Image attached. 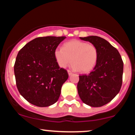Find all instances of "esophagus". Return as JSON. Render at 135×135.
Masks as SVG:
<instances>
[{
  "label": "esophagus",
  "instance_id": "34e87169",
  "mask_svg": "<svg viewBox=\"0 0 135 135\" xmlns=\"http://www.w3.org/2000/svg\"><path fill=\"white\" fill-rule=\"evenodd\" d=\"M67 72H68V74H69V75H72V72H71L70 70H68Z\"/></svg>",
  "mask_w": 135,
  "mask_h": 135
}]
</instances>
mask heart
Here are the masks:
<instances>
[{"label": "heart", "instance_id": "heart-1", "mask_svg": "<svg viewBox=\"0 0 135 135\" xmlns=\"http://www.w3.org/2000/svg\"><path fill=\"white\" fill-rule=\"evenodd\" d=\"M55 57L60 67L65 68L72 61L73 70L88 73L97 65L98 51L94 45L75 39L64 44L63 48L57 47Z\"/></svg>", "mask_w": 135, "mask_h": 135}]
</instances>
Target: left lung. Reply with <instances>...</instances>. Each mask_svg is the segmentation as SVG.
Here are the masks:
<instances>
[{
	"label": "left lung",
	"mask_w": 135,
	"mask_h": 135,
	"mask_svg": "<svg viewBox=\"0 0 135 135\" xmlns=\"http://www.w3.org/2000/svg\"><path fill=\"white\" fill-rule=\"evenodd\" d=\"M97 47V65L88 75H79L77 91L85 104L99 107L109 103L119 93L122 83L123 61L117 49L98 36L80 37Z\"/></svg>",
	"instance_id": "8db88e82"
}]
</instances>
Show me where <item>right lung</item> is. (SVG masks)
Here are the masks:
<instances>
[{
  "label": "right lung",
  "mask_w": 135,
  "mask_h": 135,
  "mask_svg": "<svg viewBox=\"0 0 135 135\" xmlns=\"http://www.w3.org/2000/svg\"><path fill=\"white\" fill-rule=\"evenodd\" d=\"M65 38H35L18 52L14 66L16 86L20 94L29 103L44 107L58 101L61 86L69 74L59 66L55 50Z\"/></svg>",
  "instance_id": "add662e5"
}]
</instances>
